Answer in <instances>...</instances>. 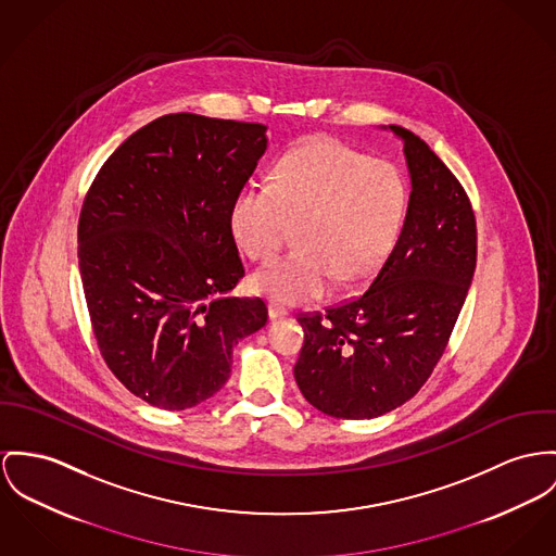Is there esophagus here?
Returning <instances> with one entry per match:
<instances>
[{
  "mask_svg": "<svg viewBox=\"0 0 556 556\" xmlns=\"http://www.w3.org/2000/svg\"><path fill=\"white\" fill-rule=\"evenodd\" d=\"M288 315V308L283 306V304H279V302H268V317L270 319H279V317H286Z\"/></svg>",
  "mask_w": 556,
  "mask_h": 556,
  "instance_id": "esophagus-1",
  "label": "esophagus"
}]
</instances>
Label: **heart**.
Instances as JSON below:
<instances>
[{
	"mask_svg": "<svg viewBox=\"0 0 556 556\" xmlns=\"http://www.w3.org/2000/svg\"><path fill=\"white\" fill-rule=\"evenodd\" d=\"M406 210L408 184L397 165L313 139L281 159L273 181L237 194L230 228L245 256L266 260L299 224V250L273 257L252 277L257 294L299 304L328 294L337 279L372 275L393 250Z\"/></svg>",
	"mask_w": 556,
	"mask_h": 556,
	"instance_id": "b5f03b06",
	"label": "heart"
}]
</instances>
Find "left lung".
Wrapping results in <instances>:
<instances>
[{
    "mask_svg": "<svg viewBox=\"0 0 556 556\" xmlns=\"http://www.w3.org/2000/svg\"><path fill=\"white\" fill-rule=\"evenodd\" d=\"M410 199L400 237L364 294L302 313L294 377L324 415L372 419L402 406L440 362L476 268V217L451 169L408 128Z\"/></svg>",
    "mask_w": 556,
    "mask_h": 556,
    "instance_id": "8db88e82",
    "label": "left lung"
}]
</instances>
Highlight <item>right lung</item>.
Listing matches in <instances>:
<instances>
[{"label":"right lung","instance_id":"1","mask_svg":"<svg viewBox=\"0 0 556 556\" xmlns=\"http://www.w3.org/2000/svg\"><path fill=\"white\" fill-rule=\"evenodd\" d=\"M266 127L167 114L103 163L78 222V260L99 351L128 391L186 410L230 377L262 299L226 296L245 275L230 228L266 152Z\"/></svg>","mask_w":556,"mask_h":556}]
</instances>
